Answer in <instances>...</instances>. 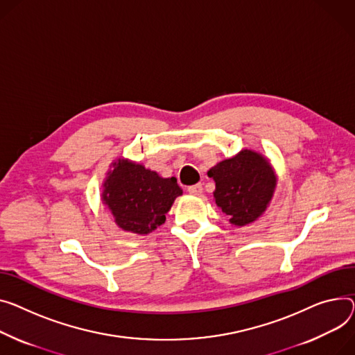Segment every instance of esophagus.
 <instances>
[{"label":"esophagus","instance_id":"34e87169","mask_svg":"<svg viewBox=\"0 0 355 355\" xmlns=\"http://www.w3.org/2000/svg\"><path fill=\"white\" fill-rule=\"evenodd\" d=\"M188 193L193 194V196H201L202 194V185L201 184H196L188 187Z\"/></svg>","mask_w":355,"mask_h":355}]
</instances>
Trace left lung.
Masks as SVG:
<instances>
[{
  "mask_svg": "<svg viewBox=\"0 0 355 355\" xmlns=\"http://www.w3.org/2000/svg\"><path fill=\"white\" fill-rule=\"evenodd\" d=\"M208 177L216 181V204L232 225L255 221L267 209L277 185L270 161L257 151L243 150L214 165Z\"/></svg>",
  "mask_w": 355,
  "mask_h": 355,
  "instance_id": "left-lung-1",
  "label": "left lung"
}]
</instances>
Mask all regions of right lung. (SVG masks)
Instances as JSON below:
<instances>
[{
    "instance_id": "right-lung-1",
    "label": "right lung",
    "mask_w": 355,
    "mask_h": 355,
    "mask_svg": "<svg viewBox=\"0 0 355 355\" xmlns=\"http://www.w3.org/2000/svg\"><path fill=\"white\" fill-rule=\"evenodd\" d=\"M181 194L177 178H162L144 165L120 158L107 174L103 201L121 230L148 234L164 224L165 214Z\"/></svg>"
}]
</instances>
